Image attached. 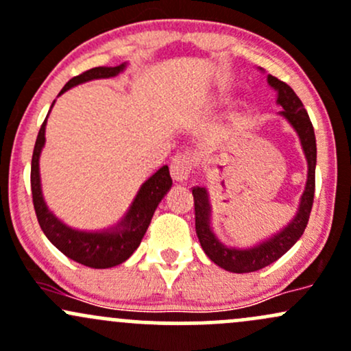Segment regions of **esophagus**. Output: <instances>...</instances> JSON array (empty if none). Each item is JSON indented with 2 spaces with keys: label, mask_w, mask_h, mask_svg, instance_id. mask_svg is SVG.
<instances>
[{
  "label": "esophagus",
  "mask_w": 351,
  "mask_h": 351,
  "mask_svg": "<svg viewBox=\"0 0 351 351\" xmlns=\"http://www.w3.org/2000/svg\"><path fill=\"white\" fill-rule=\"evenodd\" d=\"M193 169V158L190 153H176L169 163V171H171L173 180L176 182H184L191 175Z\"/></svg>",
  "instance_id": "34e87169"
}]
</instances>
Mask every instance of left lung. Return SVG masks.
I'll return each mask as SVG.
<instances>
[{
    "mask_svg": "<svg viewBox=\"0 0 351 351\" xmlns=\"http://www.w3.org/2000/svg\"><path fill=\"white\" fill-rule=\"evenodd\" d=\"M268 83L278 91V99L283 108L282 114L298 133L302 140L303 152H305L308 160V180L305 186V193L302 196L300 210L296 217L283 232H280L276 237L269 238L265 243L255 246L250 250H237L226 248L217 240L213 232L210 230V205H208V196L203 188H193V199H195V228L198 234L199 245L203 252L206 253L213 263L221 267L226 271L233 273H250L268 267L269 263L283 256L288 250L300 240L303 232L306 228L308 218H310L311 206H313L315 196V167H317V141H315L313 125H311L310 117H308L305 106L302 99L288 86L287 83L278 80L276 76L268 75Z\"/></svg>",
    "mask_w": 351,
    "mask_h": 351,
    "instance_id": "1",
    "label": "left lung"
}]
</instances>
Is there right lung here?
Instances as JSON below:
<instances>
[{
  "label": "right lung",
  "mask_w": 351,
  "mask_h": 351,
  "mask_svg": "<svg viewBox=\"0 0 351 351\" xmlns=\"http://www.w3.org/2000/svg\"><path fill=\"white\" fill-rule=\"evenodd\" d=\"M125 64H118L113 68H91L82 75L75 76L64 84L63 90H69L75 84L90 82L96 78H111L117 76ZM53 106V105H51ZM48 118V117H46ZM45 126L46 119L41 125L40 133H38L36 143H34L33 158H32V195L33 205L36 211L38 223L49 241L60 250L63 255L71 258L76 263H82L90 268H111L123 263L133 255L134 250L141 243V238L145 237L148 230L149 221H152L153 213H155L158 203L161 202L167 191L171 186V176H169L168 167L160 168L149 180H146L138 191L132 208L125 219L119 223V226L113 232L106 233H84L76 232V230L68 228L66 225L53 217L51 211L45 205L43 195H41L40 186V168H38V160H40L41 148L45 145Z\"/></svg>",
  "instance_id": "right-lung-1"
}]
</instances>
